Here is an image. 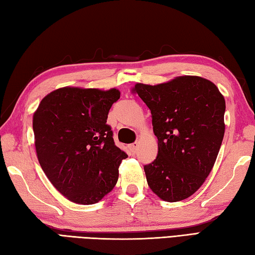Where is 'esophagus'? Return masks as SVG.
<instances>
[{"label": "esophagus", "instance_id": "1", "mask_svg": "<svg viewBox=\"0 0 255 255\" xmlns=\"http://www.w3.org/2000/svg\"><path fill=\"white\" fill-rule=\"evenodd\" d=\"M128 148H129V150L131 151V152H137L138 151V148H139V142L138 141H134L133 143H131V144H129L128 145Z\"/></svg>", "mask_w": 255, "mask_h": 255}]
</instances>
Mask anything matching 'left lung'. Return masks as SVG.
I'll return each instance as SVG.
<instances>
[{
	"label": "left lung",
	"mask_w": 255,
	"mask_h": 255,
	"mask_svg": "<svg viewBox=\"0 0 255 255\" xmlns=\"http://www.w3.org/2000/svg\"><path fill=\"white\" fill-rule=\"evenodd\" d=\"M152 115L158 155L144 165L149 187L165 202L186 199L203 185L225 134L226 102L217 86L194 75L132 90Z\"/></svg>",
	"instance_id": "left-lung-1"
}]
</instances>
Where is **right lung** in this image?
Wrapping results in <instances>:
<instances>
[{
	"instance_id": "1",
	"label": "right lung",
	"mask_w": 255,
	"mask_h": 255,
	"mask_svg": "<svg viewBox=\"0 0 255 255\" xmlns=\"http://www.w3.org/2000/svg\"><path fill=\"white\" fill-rule=\"evenodd\" d=\"M116 89H58L41 100L32 116L38 161L53 186L69 200L95 204L118 180L127 154L115 145L106 124Z\"/></svg>"
}]
</instances>
